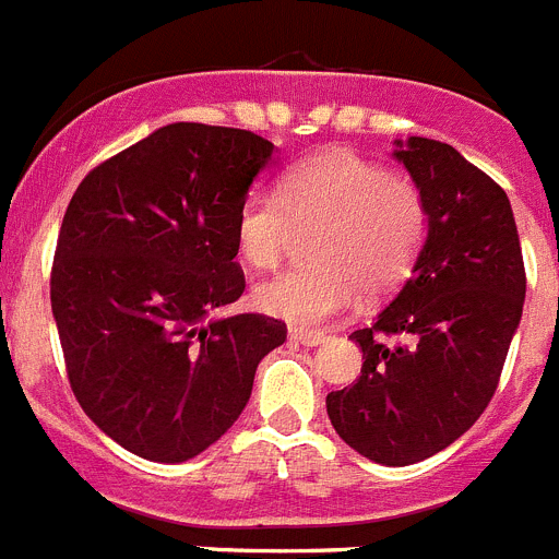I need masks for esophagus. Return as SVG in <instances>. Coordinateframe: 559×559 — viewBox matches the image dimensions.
<instances>
[{"instance_id": "obj_1", "label": "esophagus", "mask_w": 559, "mask_h": 559, "mask_svg": "<svg viewBox=\"0 0 559 559\" xmlns=\"http://www.w3.org/2000/svg\"><path fill=\"white\" fill-rule=\"evenodd\" d=\"M290 341L301 343V346H321L326 341L324 332H307V330H290Z\"/></svg>"}]
</instances>
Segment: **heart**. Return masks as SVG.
Returning a JSON list of instances; mask_svg holds the SVG:
<instances>
[{
    "label": "heart",
    "instance_id": "heart-1",
    "mask_svg": "<svg viewBox=\"0 0 559 559\" xmlns=\"http://www.w3.org/2000/svg\"><path fill=\"white\" fill-rule=\"evenodd\" d=\"M313 265L254 288V305L294 326H321L349 310L366 285L385 294L407 280L429 233L424 193L352 150L310 155L283 174L276 193L252 191L235 218V249L252 269H274L296 229H316Z\"/></svg>",
    "mask_w": 559,
    "mask_h": 559
}]
</instances>
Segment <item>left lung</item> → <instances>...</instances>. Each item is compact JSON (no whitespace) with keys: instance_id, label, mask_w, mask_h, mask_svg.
I'll list each match as a JSON object with an SVG mask.
<instances>
[{"instance_id":"1","label":"left lung","mask_w":559,"mask_h":559,"mask_svg":"<svg viewBox=\"0 0 559 559\" xmlns=\"http://www.w3.org/2000/svg\"><path fill=\"white\" fill-rule=\"evenodd\" d=\"M429 213L413 274L360 343V380L326 396L335 432L362 457L413 465L468 432L499 385L526 274L513 207L449 143L396 141Z\"/></svg>"}]
</instances>
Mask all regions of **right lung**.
Listing matches in <instances>:
<instances>
[{
    "label": "right lung",
    "mask_w": 559,
    "mask_h": 559,
    "mask_svg": "<svg viewBox=\"0 0 559 559\" xmlns=\"http://www.w3.org/2000/svg\"><path fill=\"white\" fill-rule=\"evenodd\" d=\"M274 143L235 127H160L71 197L52 265V313L71 391L127 452L182 463L252 396L283 321L210 319L240 299L235 218Z\"/></svg>",
    "instance_id": "obj_1"
}]
</instances>
